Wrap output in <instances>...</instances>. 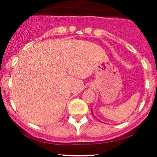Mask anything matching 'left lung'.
<instances>
[{"label": "left lung", "instance_id": "left-lung-1", "mask_svg": "<svg viewBox=\"0 0 157 157\" xmlns=\"http://www.w3.org/2000/svg\"><path fill=\"white\" fill-rule=\"evenodd\" d=\"M91 112H92V110H91Z\"/></svg>", "mask_w": 157, "mask_h": 157}]
</instances>
